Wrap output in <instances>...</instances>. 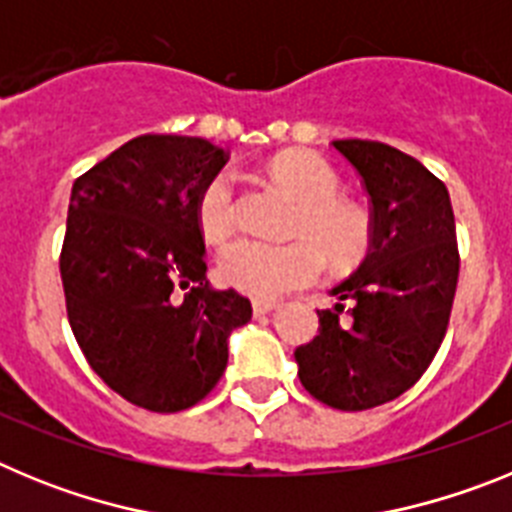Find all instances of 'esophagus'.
<instances>
[{"mask_svg": "<svg viewBox=\"0 0 512 512\" xmlns=\"http://www.w3.org/2000/svg\"><path fill=\"white\" fill-rule=\"evenodd\" d=\"M279 302H271V300H253V315L261 318V315H269L271 310H277Z\"/></svg>", "mask_w": 512, "mask_h": 512, "instance_id": "esophagus-1", "label": "esophagus"}]
</instances>
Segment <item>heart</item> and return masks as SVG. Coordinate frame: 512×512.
<instances>
[{"label":"heart","instance_id":"heart-1","mask_svg":"<svg viewBox=\"0 0 512 512\" xmlns=\"http://www.w3.org/2000/svg\"><path fill=\"white\" fill-rule=\"evenodd\" d=\"M279 187L300 202L292 225L295 243H269L241 238L217 256V277L256 300L274 297L318 282L325 259L336 269L354 266L369 246V223L364 212L341 200V179L323 158L289 153L271 166ZM238 220V197L228 174L212 176L197 200V225L207 243L225 241Z\"/></svg>","mask_w":512,"mask_h":512}]
</instances>
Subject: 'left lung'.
<instances>
[{
    "instance_id": "obj_1",
    "label": "left lung",
    "mask_w": 512,
    "mask_h": 512,
    "mask_svg": "<svg viewBox=\"0 0 512 512\" xmlns=\"http://www.w3.org/2000/svg\"><path fill=\"white\" fill-rule=\"evenodd\" d=\"M372 202L359 269L330 289L320 333L295 351L297 377L336 410H369L408 392L449 328L459 248L449 189L418 158L377 140H333ZM347 315H342V310Z\"/></svg>"
}]
</instances>
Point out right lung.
I'll return each instance as SVG.
<instances>
[{"label":"right lung","instance_id":"obj_1","mask_svg":"<svg viewBox=\"0 0 512 512\" xmlns=\"http://www.w3.org/2000/svg\"><path fill=\"white\" fill-rule=\"evenodd\" d=\"M228 161L205 138L140 135L71 189L61 282L76 343L107 387L179 413L210 395L251 302L207 282L200 192ZM188 289L182 303L170 292Z\"/></svg>","mask_w":512,"mask_h":512}]
</instances>
